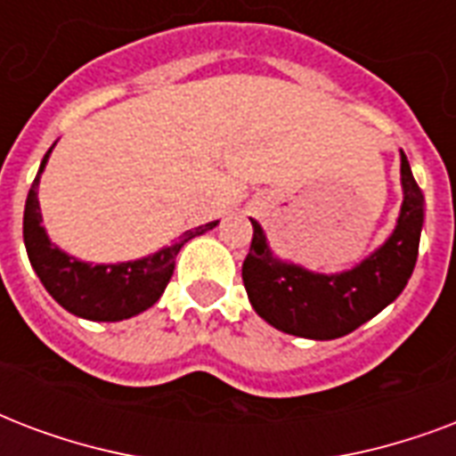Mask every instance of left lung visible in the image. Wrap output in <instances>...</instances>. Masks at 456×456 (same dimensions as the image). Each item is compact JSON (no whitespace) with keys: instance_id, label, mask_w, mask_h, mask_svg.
<instances>
[{"instance_id":"left-lung-1","label":"left lung","mask_w":456,"mask_h":456,"mask_svg":"<svg viewBox=\"0 0 456 456\" xmlns=\"http://www.w3.org/2000/svg\"><path fill=\"white\" fill-rule=\"evenodd\" d=\"M402 202L395 232L386 245L345 273L321 276L295 264L273 259L261 225L252 221L242 281L254 312L283 333L309 340H335L383 312L400 297L419 256L423 192L402 151Z\"/></svg>"}]
</instances>
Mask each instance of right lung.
<instances>
[{
	"label": "right lung",
	"instance_id": "right-lung-1",
	"mask_svg": "<svg viewBox=\"0 0 456 456\" xmlns=\"http://www.w3.org/2000/svg\"><path fill=\"white\" fill-rule=\"evenodd\" d=\"M49 151L42 159L40 171L30 185L26 211H23V242H26L28 259L33 264L45 290L66 312L90 321H123L150 309L171 281L180 247L188 240L211 231L218 221L188 231L175 245L164 247L161 252L151 254L147 259L90 266L52 245L47 232L40 225L42 216L40 202H37V185H40V173L47 164Z\"/></svg>",
	"mask_w": 456,
	"mask_h": 456
}]
</instances>
